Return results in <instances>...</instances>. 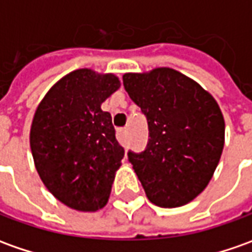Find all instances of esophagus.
Segmentation results:
<instances>
[{"label": "esophagus", "instance_id": "34e87169", "mask_svg": "<svg viewBox=\"0 0 252 252\" xmlns=\"http://www.w3.org/2000/svg\"><path fill=\"white\" fill-rule=\"evenodd\" d=\"M126 135H128V129L126 128H119L117 129V140L123 146L126 145Z\"/></svg>", "mask_w": 252, "mask_h": 252}]
</instances>
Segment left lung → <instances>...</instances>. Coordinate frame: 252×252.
<instances>
[{
	"label": "left lung",
	"mask_w": 252,
	"mask_h": 252,
	"mask_svg": "<svg viewBox=\"0 0 252 252\" xmlns=\"http://www.w3.org/2000/svg\"><path fill=\"white\" fill-rule=\"evenodd\" d=\"M123 83L148 119V146L128 152L146 196L164 208L190 203L211 181L223 150L225 120L217 100L169 67L126 73Z\"/></svg>",
	"instance_id": "obj_1"
}]
</instances>
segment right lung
Masks as SVG:
<instances>
[{
	"label": "right lung",
	"mask_w": 252,
	"mask_h": 252,
	"mask_svg": "<svg viewBox=\"0 0 252 252\" xmlns=\"http://www.w3.org/2000/svg\"><path fill=\"white\" fill-rule=\"evenodd\" d=\"M119 88L114 74L78 68L48 91L34 114L35 169L48 190L77 211L103 208L124 157L112 116L100 109Z\"/></svg>",
	"instance_id": "right-lung-1"
}]
</instances>
